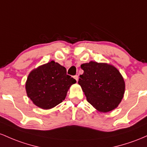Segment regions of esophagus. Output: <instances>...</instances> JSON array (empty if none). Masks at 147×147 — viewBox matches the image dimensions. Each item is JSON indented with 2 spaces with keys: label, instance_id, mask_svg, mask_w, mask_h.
<instances>
[{
  "label": "esophagus",
  "instance_id": "1",
  "mask_svg": "<svg viewBox=\"0 0 147 147\" xmlns=\"http://www.w3.org/2000/svg\"><path fill=\"white\" fill-rule=\"evenodd\" d=\"M74 78H75V80H76V81H78V76H77V75L74 76Z\"/></svg>",
  "mask_w": 147,
  "mask_h": 147
}]
</instances>
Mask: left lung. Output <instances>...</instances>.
<instances>
[{
    "label": "left lung",
    "mask_w": 147,
    "mask_h": 147,
    "mask_svg": "<svg viewBox=\"0 0 147 147\" xmlns=\"http://www.w3.org/2000/svg\"><path fill=\"white\" fill-rule=\"evenodd\" d=\"M84 73L78 84L87 101L100 113L117 108L123 98L125 82L118 69L107 63L91 61L80 65Z\"/></svg>",
    "instance_id": "obj_1"
}]
</instances>
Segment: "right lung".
<instances>
[{
  "label": "right lung",
  "mask_w": 147,
  "mask_h": 147,
  "mask_svg": "<svg viewBox=\"0 0 147 147\" xmlns=\"http://www.w3.org/2000/svg\"><path fill=\"white\" fill-rule=\"evenodd\" d=\"M76 82L75 79L67 75L65 67L51 61L29 74L26 93L37 107L51 109L65 100L69 87Z\"/></svg>",
  "instance_id": "obj_1"
}]
</instances>
